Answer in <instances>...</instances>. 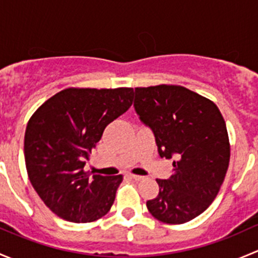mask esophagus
I'll return each mask as SVG.
<instances>
[{"label": "esophagus", "mask_w": 258, "mask_h": 258, "mask_svg": "<svg viewBox=\"0 0 258 258\" xmlns=\"http://www.w3.org/2000/svg\"><path fill=\"white\" fill-rule=\"evenodd\" d=\"M130 177L135 179V181H141V179H144V176H139V175H130Z\"/></svg>", "instance_id": "obj_1"}]
</instances>
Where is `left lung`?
Here are the masks:
<instances>
[{
	"instance_id": "left-lung-1",
	"label": "left lung",
	"mask_w": 258,
	"mask_h": 258,
	"mask_svg": "<svg viewBox=\"0 0 258 258\" xmlns=\"http://www.w3.org/2000/svg\"><path fill=\"white\" fill-rule=\"evenodd\" d=\"M134 107L155 136L160 157L175 158L173 173L156 179L151 215L165 223L188 222L212 204L230 163L225 119L212 101L182 86L135 88Z\"/></svg>"
}]
</instances>
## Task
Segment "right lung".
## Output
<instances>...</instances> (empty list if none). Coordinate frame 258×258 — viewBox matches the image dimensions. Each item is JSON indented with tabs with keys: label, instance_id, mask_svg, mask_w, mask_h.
Wrapping results in <instances>:
<instances>
[{
	"label": "right lung",
	"instance_id": "1",
	"mask_svg": "<svg viewBox=\"0 0 258 258\" xmlns=\"http://www.w3.org/2000/svg\"><path fill=\"white\" fill-rule=\"evenodd\" d=\"M134 88H66L28 121L25 161L46 206L70 222H92L113 205L122 175L85 172L92 148L108 123L131 107Z\"/></svg>",
	"mask_w": 258,
	"mask_h": 258
}]
</instances>
